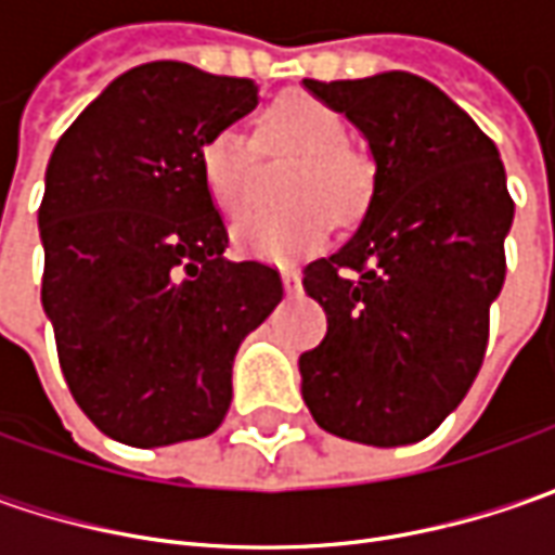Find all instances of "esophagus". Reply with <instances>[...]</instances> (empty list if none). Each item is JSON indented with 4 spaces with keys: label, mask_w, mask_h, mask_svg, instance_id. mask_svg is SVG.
<instances>
[{
    "label": "esophagus",
    "mask_w": 555,
    "mask_h": 555,
    "mask_svg": "<svg viewBox=\"0 0 555 555\" xmlns=\"http://www.w3.org/2000/svg\"><path fill=\"white\" fill-rule=\"evenodd\" d=\"M281 281H284V289H287V293H299V289H302V274H299L296 268H284V271H281Z\"/></svg>",
    "instance_id": "1"
}]
</instances>
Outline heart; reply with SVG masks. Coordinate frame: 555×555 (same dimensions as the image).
<instances>
[{
	"label": "heart",
	"instance_id": "1",
	"mask_svg": "<svg viewBox=\"0 0 555 555\" xmlns=\"http://www.w3.org/2000/svg\"><path fill=\"white\" fill-rule=\"evenodd\" d=\"M266 141L289 144L306 163L289 184L296 206L278 212H244L231 237L234 246L266 262H299L331 241L333 216L354 222L371 197V166L346 147L349 132L331 104L311 95H284L268 107L262 122ZM253 141L246 132L224 126L201 147V172L209 197L224 212H237L249 188Z\"/></svg>",
	"mask_w": 555,
	"mask_h": 555
}]
</instances>
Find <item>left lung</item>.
<instances>
[{
	"instance_id": "1",
	"label": "left lung",
	"mask_w": 555,
	"mask_h": 555,
	"mask_svg": "<svg viewBox=\"0 0 555 555\" xmlns=\"http://www.w3.org/2000/svg\"><path fill=\"white\" fill-rule=\"evenodd\" d=\"M302 86L364 135L373 191L352 237L306 268L327 336L299 358L302 398L333 436L398 448L469 392L513 228L501 154L466 111L404 70Z\"/></svg>"
}]
</instances>
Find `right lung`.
Returning a JSON list of instances; mask_svg holds the SVG:
<instances>
[{
	"label": "right lung",
	"mask_w": 555,
	"mask_h": 555,
	"mask_svg": "<svg viewBox=\"0 0 555 555\" xmlns=\"http://www.w3.org/2000/svg\"><path fill=\"white\" fill-rule=\"evenodd\" d=\"M259 86L154 61L117 76L54 144L39 206L42 309L64 379L104 436L163 448L219 429L234 354L284 296L231 262L201 172Z\"/></svg>",
	"instance_id": "obj_1"
}]
</instances>
